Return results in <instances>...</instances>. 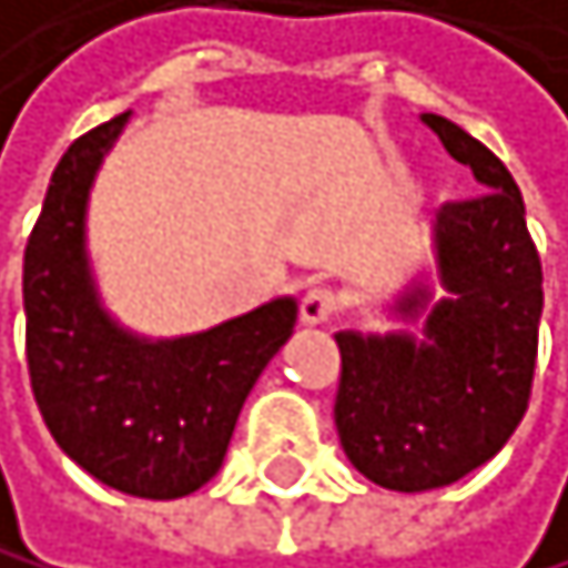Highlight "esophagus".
Segmentation results:
<instances>
[{"instance_id": "34e87169", "label": "esophagus", "mask_w": 568, "mask_h": 568, "mask_svg": "<svg viewBox=\"0 0 568 568\" xmlns=\"http://www.w3.org/2000/svg\"><path fill=\"white\" fill-rule=\"evenodd\" d=\"M335 314H338V296L332 290L314 286V290L303 293V300H300V321L307 324V327L327 324Z\"/></svg>"}]
</instances>
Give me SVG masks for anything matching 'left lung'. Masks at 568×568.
I'll list each match as a JSON object with an SVG mask.
<instances>
[{
	"mask_svg": "<svg viewBox=\"0 0 568 568\" xmlns=\"http://www.w3.org/2000/svg\"><path fill=\"white\" fill-rule=\"evenodd\" d=\"M423 124L471 166L485 195L436 212V268L381 307L402 327L335 335L342 450L394 493L444 489L503 450L527 412L545 303L509 170L460 124L439 114H423Z\"/></svg>",
	"mask_w": 568,
	"mask_h": 568,
	"instance_id": "8db88e82",
	"label": "left lung"
}]
</instances>
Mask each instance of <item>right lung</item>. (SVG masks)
<instances>
[{
  "instance_id": "obj_1",
  "label": "right lung",
  "mask_w": 568,
  "mask_h": 568,
  "mask_svg": "<svg viewBox=\"0 0 568 568\" xmlns=\"http://www.w3.org/2000/svg\"><path fill=\"white\" fill-rule=\"evenodd\" d=\"M129 118L75 139L51 174L23 254L27 366L44 426L79 468L139 499H181L223 468L236 415L300 307L275 296L174 338L139 335L104 307L87 212Z\"/></svg>"
}]
</instances>
